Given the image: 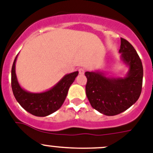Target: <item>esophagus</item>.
Listing matches in <instances>:
<instances>
[{
  "label": "esophagus",
  "mask_w": 153,
  "mask_h": 153,
  "mask_svg": "<svg viewBox=\"0 0 153 153\" xmlns=\"http://www.w3.org/2000/svg\"><path fill=\"white\" fill-rule=\"evenodd\" d=\"M78 72H79L80 75H84L85 72V70L82 68H80L79 69H78Z\"/></svg>",
  "instance_id": "34e87169"
}]
</instances>
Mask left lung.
I'll return each instance as SVG.
<instances>
[{"mask_svg": "<svg viewBox=\"0 0 153 153\" xmlns=\"http://www.w3.org/2000/svg\"><path fill=\"white\" fill-rule=\"evenodd\" d=\"M121 59L129 66L125 78H108L100 71H86V95L94 109L107 116L123 112L137 102L142 91L143 68L130 42L120 38Z\"/></svg>", "mask_w": 153, "mask_h": 153, "instance_id": "left-lung-1", "label": "left lung"}]
</instances>
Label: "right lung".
Masks as SVG:
<instances>
[{"label": "right lung", "instance_id": "add662e5", "mask_svg": "<svg viewBox=\"0 0 153 153\" xmlns=\"http://www.w3.org/2000/svg\"><path fill=\"white\" fill-rule=\"evenodd\" d=\"M15 58L11 69V87L13 95L23 109L34 116L46 117L59 110L64 103L71 85L78 71L65 75L53 88L42 93H30L23 89L17 82L15 72Z\"/></svg>", "mask_w": 153, "mask_h": 153}]
</instances>
